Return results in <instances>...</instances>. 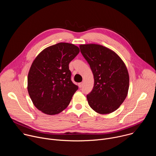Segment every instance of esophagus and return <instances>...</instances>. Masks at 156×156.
Here are the masks:
<instances>
[{
  "instance_id": "esophagus-1",
  "label": "esophagus",
  "mask_w": 156,
  "mask_h": 156,
  "mask_svg": "<svg viewBox=\"0 0 156 156\" xmlns=\"http://www.w3.org/2000/svg\"><path fill=\"white\" fill-rule=\"evenodd\" d=\"M83 82H81V83H80L78 84V86H79V87H80V88H81V87H82V86H83Z\"/></svg>"
}]
</instances>
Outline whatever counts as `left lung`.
I'll use <instances>...</instances> for the list:
<instances>
[{
    "instance_id": "obj_1",
    "label": "left lung",
    "mask_w": 156,
    "mask_h": 156,
    "mask_svg": "<svg viewBox=\"0 0 156 156\" xmlns=\"http://www.w3.org/2000/svg\"><path fill=\"white\" fill-rule=\"evenodd\" d=\"M80 49L94 79L93 89L86 96L89 105L99 114L114 112L128 91L129 75L125 63L114 51L98 44H84Z\"/></svg>"
}]
</instances>
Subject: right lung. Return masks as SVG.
Masks as SVG:
<instances>
[{
    "instance_id": "add662e5",
    "label": "right lung",
    "mask_w": 156,
    "mask_h": 156,
    "mask_svg": "<svg viewBox=\"0 0 156 156\" xmlns=\"http://www.w3.org/2000/svg\"><path fill=\"white\" fill-rule=\"evenodd\" d=\"M79 52L74 44L60 42L43 50L33 61L28 91L35 107L43 113L57 114L70 104L78 87L71 80L69 63Z\"/></svg>"
}]
</instances>
